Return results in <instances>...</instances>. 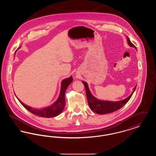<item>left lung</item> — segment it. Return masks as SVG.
I'll return each instance as SVG.
<instances>
[{
  "mask_svg": "<svg viewBox=\"0 0 156 156\" xmlns=\"http://www.w3.org/2000/svg\"><path fill=\"white\" fill-rule=\"evenodd\" d=\"M127 44L130 47H133L135 49H136V47L131 43L128 37H127ZM82 83H83L85 88L87 100H88V105L90 109L92 110V111L100 115L110 113L122 108L130 99V98L133 94L134 92L137 87V85H136L134 87L133 90L132 92V94L125 99L120 100L119 101H109L100 100L97 99V98L93 96L92 94H91L89 90L88 83L84 81H82Z\"/></svg>",
  "mask_w": 156,
  "mask_h": 156,
  "instance_id": "left-lung-1",
  "label": "left lung"
}]
</instances>
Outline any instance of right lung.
Returning <instances> with one entry per match:
<instances>
[{
    "label": "right lung",
    "instance_id": "add662e5",
    "mask_svg": "<svg viewBox=\"0 0 156 156\" xmlns=\"http://www.w3.org/2000/svg\"><path fill=\"white\" fill-rule=\"evenodd\" d=\"M20 48V47L18 49H19ZM73 78L72 76H71L68 78L64 79L61 83V89H60L59 97L58 98V99L52 105L45 108H40V109L31 108V106H29L23 103L16 96V97L23 106L31 113L38 116H41L43 118H48L55 117L59 115V114L61 113L64 110V108L66 105V100H65L66 91L69 85L73 82Z\"/></svg>",
    "mask_w": 156,
    "mask_h": 156
}]
</instances>
